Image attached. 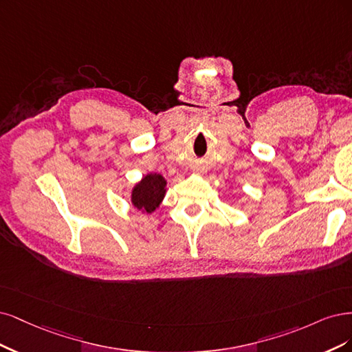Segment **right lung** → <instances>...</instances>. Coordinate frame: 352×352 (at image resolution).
Wrapping results in <instances>:
<instances>
[{
    "label": "right lung",
    "mask_w": 352,
    "mask_h": 352,
    "mask_svg": "<svg viewBox=\"0 0 352 352\" xmlns=\"http://www.w3.org/2000/svg\"><path fill=\"white\" fill-rule=\"evenodd\" d=\"M166 181L160 174L146 175L140 183L134 187L131 201L138 209H143L147 213L153 212L165 196Z\"/></svg>",
    "instance_id": "obj_1"
}]
</instances>
